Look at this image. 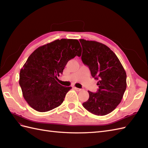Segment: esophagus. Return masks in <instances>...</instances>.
<instances>
[{"mask_svg":"<svg viewBox=\"0 0 148 148\" xmlns=\"http://www.w3.org/2000/svg\"><path fill=\"white\" fill-rule=\"evenodd\" d=\"M74 89H75L76 91H82V89L78 88H77V87H75V88H74Z\"/></svg>","mask_w":148,"mask_h":148,"instance_id":"esophagus-1","label":"esophagus"}]
</instances>
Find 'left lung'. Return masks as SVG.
I'll return each mask as SVG.
<instances>
[{
    "label": "left lung",
    "mask_w": 148,
    "mask_h": 148,
    "mask_svg": "<svg viewBox=\"0 0 148 148\" xmlns=\"http://www.w3.org/2000/svg\"><path fill=\"white\" fill-rule=\"evenodd\" d=\"M83 48L82 60L88 66L91 76L99 79L96 93L88 91L89 97L83 106L97 115L112 112L120 104L127 88V74L115 53L109 47L95 41L79 39Z\"/></svg>",
    "instance_id": "left-lung-1"
}]
</instances>
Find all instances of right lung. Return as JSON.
<instances>
[{"label":"right lung","mask_w":148,"mask_h":148,"mask_svg":"<svg viewBox=\"0 0 148 148\" xmlns=\"http://www.w3.org/2000/svg\"><path fill=\"white\" fill-rule=\"evenodd\" d=\"M82 54L77 39H57L40 46L31 53L20 70L19 84L24 99L41 112L57 107L71 87L60 85L57 77L67 62Z\"/></svg>","instance_id":"obj_1"}]
</instances>
